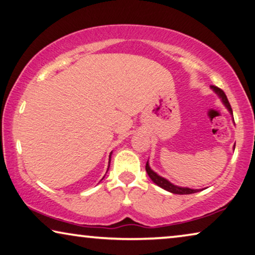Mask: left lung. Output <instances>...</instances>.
Wrapping results in <instances>:
<instances>
[{"mask_svg":"<svg viewBox=\"0 0 255 255\" xmlns=\"http://www.w3.org/2000/svg\"><path fill=\"white\" fill-rule=\"evenodd\" d=\"M211 88L214 90L216 94H218V96L221 98L222 103L225 104V106L228 109V111H229L231 115H233V109H231L229 101H228V98L226 96V94L223 93V90L218 88V87H215V86H211ZM145 169H146L147 175L150 176L151 180L153 181L155 184L159 185V187H160V188L167 190V191H169V192H172V193H176V195H190V193H195V192H198L199 191V190H193V189H190V188L177 187V185H174L173 183H170L168 180H166V178L159 176L157 173H154L153 170L150 168L149 161H146Z\"/></svg>","mask_w":255,"mask_h":255,"instance_id":"1","label":"left lung"}]
</instances>
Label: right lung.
<instances>
[{
	"label": "right lung",
	"mask_w": 255,
	"mask_h": 255,
	"mask_svg": "<svg viewBox=\"0 0 255 255\" xmlns=\"http://www.w3.org/2000/svg\"><path fill=\"white\" fill-rule=\"evenodd\" d=\"M110 160H111V154H110ZM109 166H110V161H109Z\"/></svg>",
	"instance_id": "1"
}]
</instances>
